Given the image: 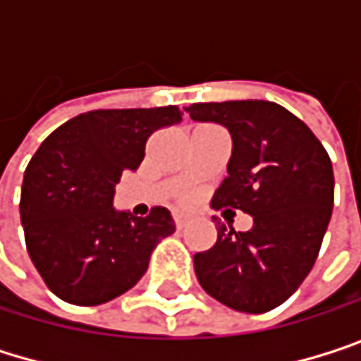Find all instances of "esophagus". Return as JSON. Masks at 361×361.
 I'll use <instances>...</instances> for the list:
<instances>
[{"label": "esophagus", "instance_id": "1", "mask_svg": "<svg viewBox=\"0 0 361 361\" xmlns=\"http://www.w3.org/2000/svg\"><path fill=\"white\" fill-rule=\"evenodd\" d=\"M173 221H176V228H181L185 224V215L181 213H173Z\"/></svg>", "mask_w": 361, "mask_h": 361}]
</instances>
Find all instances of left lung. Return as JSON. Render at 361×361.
I'll return each instance as SVG.
<instances>
[{
    "label": "left lung",
    "instance_id": "1",
    "mask_svg": "<svg viewBox=\"0 0 361 361\" xmlns=\"http://www.w3.org/2000/svg\"><path fill=\"white\" fill-rule=\"evenodd\" d=\"M185 112L232 135L228 178L211 207L252 217L249 232L217 224V243L194 255L196 278L236 312H269L301 286L318 259L334 202L330 157L301 118L274 102H204Z\"/></svg>",
    "mask_w": 361,
    "mask_h": 361
}]
</instances>
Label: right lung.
<instances>
[{
  "instance_id": "1",
  "label": "right lung",
  "mask_w": 361,
  "mask_h": 361,
  "mask_svg": "<svg viewBox=\"0 0 361 361\" xmlns=\"http://www.w3.org/2000/svg\"><path fill=\"white\" fill-rule=\"evenodd\" d=\"M180 121L178 106L90 110L39 146L23 180L20 221L29 257L56 297L85 307L116 299L176 232L165 207L133 217L112 198L121 173L140 167L148 137Z\"/></svg>"
}]
</instances>
